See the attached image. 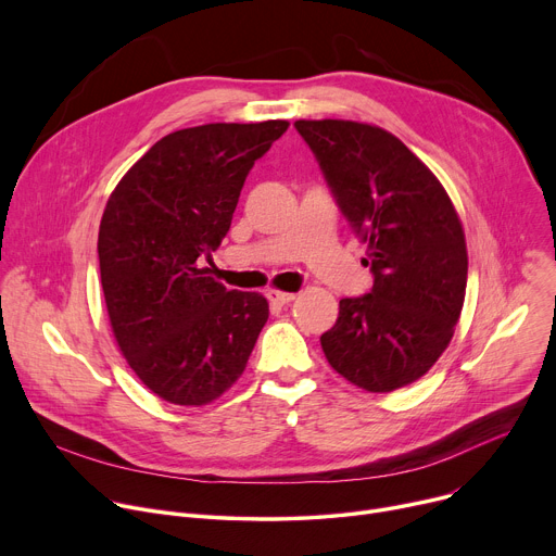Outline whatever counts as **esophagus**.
Here are the masks:
<instances>
[{
  "instance_id": "1",
  "label": "esophagus",
  "mask_w": 556,
  "mask_h": 556,
  "mask_svg": "<svg viewBox=\"0 0 556 556\" xmlns=\"http://www.w3.org/2000/svg\"><path fill=\"white\" fill-rule=\"evenodd\" d=\"M294 292H283V290H268V301L275 305H288L290 301H294Z\"/></svg>"
}]
</instances>
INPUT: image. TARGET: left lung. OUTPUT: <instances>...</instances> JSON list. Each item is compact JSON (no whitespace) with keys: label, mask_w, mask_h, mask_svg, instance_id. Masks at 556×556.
<instances>
[{"label":"left lung","mask_w":556,"mask_h":556,"mask_svg":"<svg viewBox=\"0 0 556 556\" xmlns=\"http://www.w3.org/2000/svg\"><path fill=\"white\" fill-rule=\"evenodd\" d=\"M326 182L367 244L374 286L339 303L328 363L384 393L425 376L453 337L466 292L462 222L440 180L393 134L354 121H296Z\"/></svg>","instance_id":"left-lung-1"}]
</instances>
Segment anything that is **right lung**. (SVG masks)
<instances>
[{
  "label": "right lung",
  "instance_id": "add662e5",
  "mask_svg": "<svg viewBox=\"0 0 556 556\" xmlns=\"http://www.w3.org/2000/svg\"><path fill=\"white\" fill-rule=\"evenodd\" d=\"M288 125L208 123L167 134L108 200L99 266L112 332L136 376L167 403L219 399L268 321L260 292L226 290L198 262L222 244L249 172Z\"/></svg>",
  "mask_w": 556,
  "mask_h": 556
}]
</instances>
